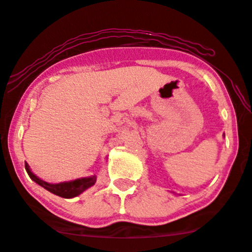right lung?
<instances>
[{
  "mask_svg": "<svg viewBox=\"0 0 252 252\" xmlns=\"http://www.w3.org/2000/svg\"><path fill=\"white\" fill-rule=\"evenodd\" d=\"M26 170L28 172L29 177L32 178L35 183H37L38 186L43 187L45 190L50 191L54 195H57L63 198H72V197H76L86 191L87 189H89L90 187H93L96 183V176H90V177H83V178H77L75 181H69V182H62V183H56L51 184L48 182L42 181L41 178H38L37 176L34 175L32 170L29 169L28 163H26Z\"/></svg>",
  "mask_w": 252,
  "mask_h": 252,
  "instance_id": "obj_1",
  "label": "right lung"
}]
</instances>
